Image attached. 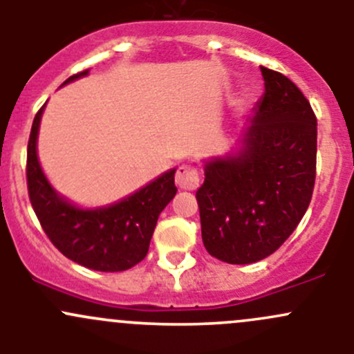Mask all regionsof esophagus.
Here are the masks:
<instances>
[{
	"instance_id": "1",
	"label": "esophagus",
	"mask_w": 354,
	"mask_h": 354,
	"mask_svg": "<svg viewBox=\"0 0 354 354\" xmlns=\"http://www.w3.org/2000/svg\"><path fill=\"white\" fill-rule=\"evenodd\" d=\"M176 185L183 190H195L198 187V173L194 166H188V164H183V166L178 167L176 171Z\"/></svg>"
}]
</instances>
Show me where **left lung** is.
Segmentation results:
<instances>
[{
	"label": "left lung",
	"instance_id": "obj_1",
	"mask_svg": "<svg viewBox=\"0 0 354 354\" xmlns=\"http://www.w3.org/2000/svg\"><path fill=\"white\" fill-rule=\"evenodd\" d=\"M266 92L243 123L238 147L203 159L197 190L207 252L227 263L259 262L296 230L312 200L317 118L283 73L260 66Z\"/></svg>",
	"mask_w": 354,
	"mask_h": 354
}]
</instances>
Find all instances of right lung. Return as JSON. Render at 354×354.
I'll return each mask as SVG.
<instances>
[{
  "label": "right lung",
  "mask_w": 354,
  "mask_h": 354,
  "mask_svg": "<svg viewBox=\"0 0 354 354\" xmlns=\"http://www.w3.org/2000/svg\"><path fill=\"white\" fill-rule=\"evenodd\" d=\"M88 70L63 85L87 77ZM46 104L35 114L27 149V187L34 212L53 245L73 262L101 272H120L145 259L159 214L174 198L176 167L128 197L102 207H80L58 194L42 171L37 137Z\"/></svg>",
  "instance_id": "right-lung-1"
}]
</instances>
